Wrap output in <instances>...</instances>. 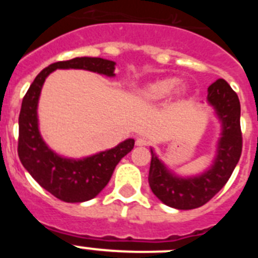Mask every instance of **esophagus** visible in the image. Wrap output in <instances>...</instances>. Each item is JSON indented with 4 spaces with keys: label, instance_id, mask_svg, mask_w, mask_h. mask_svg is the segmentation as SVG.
I'll use <instances>...</instances> for the list:
<instances>
[{
    "label": "esophagus",
    "instance_id": "esophagus-1",
    "mask_svg": "<svg viewBox=\"0 0 258 258\" xmlns=\"http://www.w3.org/2000/svg\"><path fill=\"white\" fill-rule=\"evenodd\" d=\"M150 143V141L147 140V138H145V137H138L136 140V145L137 146H147Z\"/></svg>",
    "mask_w": 258,
    "mask_h": 258
}]
</instances>
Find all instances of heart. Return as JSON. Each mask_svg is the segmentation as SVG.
Returning a JSON list of instances; mask_svg holds the SVG:
<instances>
[{
  "label": "heart",
  "mask_w": 258,
  "mask_h": 258,
  "mask_svg": "<svg viewBox=\"0 0 258 258\" xmlns=\"http://www.w3.org/2000/svg\"><path fill=\"white\" fill-rule=\"evenodd\" d=\"M174 89L178 94L184 92V88L181 84H178L177 79L166 77V79L157 80V81H154V83L145 86L141 95L146 101H160V99H164V98L172 94Z\"/></svg>",
  "instance_id": "obj_1"
}]
</instances>
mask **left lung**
I'll list each match as a JSON object with an SVG mask.
<instances>
[{
  "mask_svg": "<svg viewBox=\"0 0 258 258\" xmlns=\"http://www.w3.org/2000/svg\"><path fill=\"white\" fill-rule=\"evenodd\" d=\"M208 103L221 121V138L211 168L202 174L179 177L166 168L151 149L149 183L152 192L168 207L195 209L204 206L229 181L241 155L240 102L236 93L223 79L208 88Z\"/></svg>",
  "mask_w": 258,
  "mask_h": 258,
  "instance_id": "8db88e82",
  "label": "left lung"
}]
</instances>
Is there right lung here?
Instances as JSON below:
<instances>
[{"label":"right lung","instance_id":"1","mask_svg":"<svg viewBox=\"0 0 258 258\" xmlns=\"http://www.w3.org/2000/svg\"><path fill=\"white\" fill-rule=\"evenodd\" d=\"M115 61L103 58H74L44 68L33 80L22 102L19 115L18 155L23 166L41 187L66 203H83L95 198L112 177L116 165L133 150L129 138L116 147L84 159H68L55 154L45 143L38 129L37 106L46 77L55 70H86L113 77Z\"/></svg>","mask_w":258,"mask_h":258}]
</instances>
